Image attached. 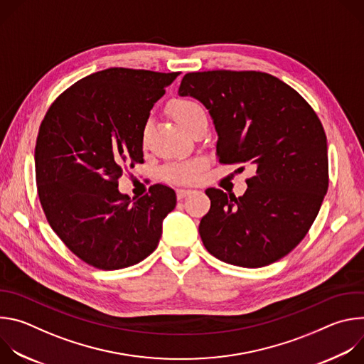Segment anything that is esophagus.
I'll return each instance as SVG.
<instances>
[{
	"mask_svg": "<svg viewBox=\"0 0 364 364\" xmlns=\"http://www.w3.org/2000/svg\"><path fill=\"white\" fill-rule=\"evenodd\" d=\"M190 193H193V190L190 188H177V198H184L186 196H188Z\"/></svg>",
	"mask_w": 364,
	"mask_h": 364,
	"instance_id": "1",
	"label": "esophagus"
}]
</instances>
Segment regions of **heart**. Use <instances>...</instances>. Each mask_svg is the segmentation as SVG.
I'll return each instance as SVG.
<instances>
[{"label":"heart","mask_w":364,"mask_h":364,"mask_svg":"<svg viewBox=\"0 0 364 364\" xmlns=\"http://www.w3.org/2000/svg\"><path fill=\"white\" fill-rule=\"evenodd\" d=\"M170 112L173 118L187 131L200 117L205 115L200 103L191 99H174L170 103ZM204 161L201 159L171 163L163 168V177L173 183H188L197 177V173L201 170Z\"/></svg>","instance_id":"1"}]
</instances>
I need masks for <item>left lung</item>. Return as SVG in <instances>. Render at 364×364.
<instances>
[{
  "label": "left lung",
  "instance_id": "obj_1",
  "mask_svg": "<svg viewBox=\"0 0 364 364\" xmlns=\"http://www.w3.org/2000/svg\"><path fill=\"white\" fill-rule=\"evenodd\" d=\"M178 95L209 111L219 163L255 167L240 197L205 190L210 210L198 226L203 245L236 267L277 262L305 237L328 188L327 136L317 114L264 72L187 73Z\"/></svg>",
  "mask_w": 364,
  "mask_h": 364
}]
</instances>
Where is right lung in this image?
Here are the masks:
<instances>
[{
  "label": "right lung",
  "instance_id": "obj_1",
  "mask_svg": "<svg viewBox=\"0 0 364 364\" xmlns=\"http://www.w3.org/2000/svg\"><path fill=\"white\" fill-rule=\"evenodd\" d=\"M177 76L125 68L92 73L51 103L40 125L34 164L44 215L62 242L97 269L144 261L174 210L173 188L154 184L131 200L118 180L127 164L144 163L149 111Z\"/></svg>",
  "mask_w": 364,
  "mask_h": 364
}]
</instances>
